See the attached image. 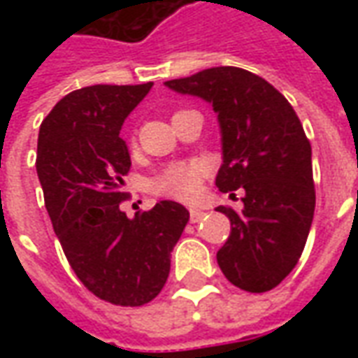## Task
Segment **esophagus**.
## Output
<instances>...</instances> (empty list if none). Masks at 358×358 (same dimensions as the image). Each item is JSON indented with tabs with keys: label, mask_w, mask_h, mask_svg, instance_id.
Listing matches in <instances>:
<instances>
[{
	"label": "esophagus",
	"mask_w": 358,
	"mask_h": 358,
	"mask_svg": "<svg viewBox=\"0 0 358 358\" xmlns=\"http://www.w3.org/2000/svg\"><path fill=\"white\" fill-rule=\"evenodd\" d=\"M203 217H205V213H203V210L189 209V220H192V222H199Z\"/></svg>",
	"instance_id": "esophagus-1"
}]
</instances>
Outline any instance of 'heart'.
I'll list each match as a JSON object with an SVG mask.
<instances>
[{"label": "heart", "mask_w": 358, "mask_h": 358, "mask_svg": "<svg viewBox=\"0 0 358 358\" xmlns=\"http://www.w3.org/2000/svg\"><path fill=\"white\" fill-rule=\"evenodd\" d=\"M207 172V166L199 161L174 163L159 172L151 180V192L155 195L178 199V201H194L201 189V180Z\"/></svg>", "instance_id": "heart-1"}]
</instances>
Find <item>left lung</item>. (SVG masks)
<instances>
[{
	"label": "left lung",
	"mask_w": 358,
	"mask_h": 358,
	"mask_svg": "<svg viewBox=\"0 0 358 358\" xmlns=\"http://www.w3.org/2000/svg\"><path fill=\"white\" fill-rule=\"evenodd\" d=\"M164 86L201 97L217 113L222 164L215 184L230 197L243 189L241 210L217 209L232 222L218 266L243 292H268L295 268L315 215L313 151L299 117L272 84L238 66Z\"/></svg>",
	"instance_id": "8db88e82"
}]
</instances>
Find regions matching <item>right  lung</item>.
<instances>
[{"label": "right lung", "instance_id": "obj_1", "mask_svg": "<svg viewBox=\"0 0 358 358\" xmlns=\"http://www.w3.org/2000/svg\"><path fill=\"white\" fill-rule=\"evenodd\" d=\"M151 86L74 90L43 118L38 136L36 171L66 261L90 292L120 307H140L161 293L189 220L176 201H159L134 218L120 210L122 176L132 164L120 128Z\"/></svg>", "mask_w": 358, "mask_h": 358}]
</instances>
